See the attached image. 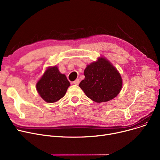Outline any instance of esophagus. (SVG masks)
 Wrapping results in <instances>:
<instances>
[{"label": "esophagus", "mask_w": 160, "mask_h": 160, "mask_svg": "<svg viewBox=\"0 0 160 160\" xmlns=\"http://www.w3.org/2000/svg\"><path fill=\"white\" fill-rule=\"evenodd\" d=\"M72 83H73V84H74V85H78L79 83H80V80H79V79H77V80H75Z\"/></svg>", "instance_id": "34e87169"}]
</instances>
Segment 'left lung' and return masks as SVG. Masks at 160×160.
<instances>
[{
	"label": "left lung",
	"instance_id": "8db88e82",
	"mask_svg": "<svg viewBox=\"0 0 160 160\" xmlns=\"http://www.w3.org/2000/svg\"><path fill=\"white\" fill-rule=\"evenodd\" d=\"M85 78L79 86L88 97L96 102H104L114 98L122 88L119 72L104 58L88 65L84 70Z\"/></svg>",
	"mask_w": 160,
	"mask_h": 160
}]
</instances>
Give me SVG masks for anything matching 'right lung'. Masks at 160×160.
Segmentation results:
<instances>
[{
	"label": "right lung",
	"instance_id": "right-lung-1",
	"mask_svg": "<svg viewBox=\"0 0 160 160\" xmlns=\"http://www.w3.org/2000/svg\"><path fill=\"white\" fill-rule=\"evenodd\" d=\"M70 83L58 67L48 68L38 81L36 88L39 95L47 102H55L65 95Z\"/></svg>",
	"mask_w": 160,
	"mask_h": 160
}]
</instances>
